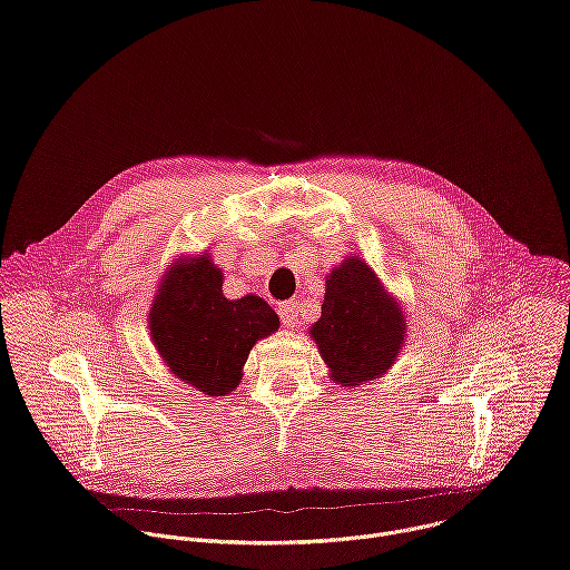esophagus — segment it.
Listing matches in <instances>:
<instances>
[{"label":"esophagus","instance_id":"34e87169","mask_svg":"<svg viewBox=\"0 0 570 570\" xmlns=\"http://www.w3.org/2000/svg\"><path fill=\"white\" fill-rule=\"evenodd\" d=\"M279 317L284 322V327H297V324H299V306H297V302H284L279 306Z\"/></svg>","mask_w":570,"mask_h":570}]
</instances>
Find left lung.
Returning <instances> with one entry per match:
<instances>
[{"label":"left lung","instance_id":"left-lung-1","mask_svg":"<svg viewBox=\"0 0 570 570\" xmlns=\"http://www.w3.org/2000/svg\"><path fill=\"white\" fill-rule=\"evenodd\" d=\"M332 381L358 387L394 363L405 324L401 306L385 293L363 259L350 257L327 279L322 315L311 327Z\"/></svg>","mask_w":570,"mask_h":570}]
</instances>
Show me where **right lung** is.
I'll list each match as a JSON object with an SVG mask.
<instances>
[{
  "label": "right lung",
  "mask_w": 570,
  "mask_h": 570,
  "mask_svg": "<svg viewBox=\"0 0 570 570\" xmlns=\"http://www.w3.org/2000/svg\"><path fill=\"white\" fill-rule=\"evenodd\" d=\"M209 257L185 259L155 295L150 336L171 372L203 394H229L259 338L279 330L277 313L255 295L227 299Z\"/></svg>",
  "instance_id": "obj_1"
}]
</instances>
